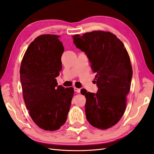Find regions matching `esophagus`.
Masks as SVG:
<instances>
[{"label": "esophagus", "mask_w": 154, "mask_h": 154, "mask_svg": "<svg viewBox=\"0 0 154 154\" xmlns=\"http://www.w3.org/2000/svg\"><path fill=\"white\" fill-rule=\"evenodd\" d=\"M74 91L78 92V93H80V91H81L80 88H76V87H74Z\"/></svg>", "instance_id": "obj_1"}]
</instances>
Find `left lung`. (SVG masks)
<instances>
[{
	"label": "left lung",
	"mask_w": 154,
	"mask_h": 154,
	"mask_svg": "<svg viewBox=\"0 0 154 154\" xmlns=\"http://www.w3.org/2000/svg\"><path fill=\"white\" fill-rule=\"evenodd\" d=\"M72 37L76 47L89 60L98 87L96 94L81 90L86 98V118L99 129L110 128L124 114L131 85L132 69L127 51L110 32L95 31Z\"/></svg>",
	"instance_id": "obj_1"
}]
</instances>
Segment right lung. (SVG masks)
Returning a JSON list of instances; mask_svg holds the SVG:
<instances>
[{
	"instance_id": "obj_1",
	"label": "right lung",
	"mask_w": 154,
	"mask_h": 154,
	"mask_svg": "<svg viewBox=\"0 0 154 154\" xmlns=\"http://www.w3.org/2000/svg\"><path fill=\"white\" fill-rule=\"evenodd\" d=\"M60 36L40 35L30 44L21 63L23 97L35 123L48 131L66 123L73 97L72 87L58 85L64 51Z\"/></svg>"
}]
</instances>
